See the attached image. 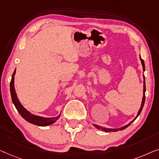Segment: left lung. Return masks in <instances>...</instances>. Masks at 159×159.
Returning <instances> with one entry per match:
<instances>
[{
	"instance_id": "8db88e82",
	"label": "left lung",
	"mask_w": 159,
	"mask_h": 159,
	"mask_svg": "<svg viewBox=\"0 0 159 159\" xmlns=\"http://www.w3.org/2000/svg\"><path fill=\"white\" fill-rule=\"evenodd\" d=\"M140 60H141V62H142V65H143V70H145V63H144V60H143L142 58L140 57ZM143 79H144V80H143V101H142L141 107H140V109H139V111H138V113L137 117H136L135 118V120L138 117V116L140 115V112H141V111H142V109H143V105H144V103H145V99H146V96H145V92H146V82H145V76H144V75H143ZM134 120H133V121H134ZM133 122H131L129 124L125 125V126L121 127V128H118V129H109V128H106V127H101V126H99V125H94V127H97V129H102V130H103V131L107 132V133H109V132H116V131H118V130H122V129L127 128V127H128L129 125H130Z\"/></svg>"
}]
</instances>
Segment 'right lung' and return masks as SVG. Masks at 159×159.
I'll use <instances>...</instances> for the list:
<instances>
[{
	"instance_id": "right-lung-1",
	"label": "right lung",
	"mask_w": 159,
	"mask_h": 159,
	"mask_svg": "<svg viewBox=\"0 0 159 159\" xmlns=\"http://www.w3.org/2000/svg\"><path fill=\"white\" fill-rule=\"evenodd\" d=\"M16 73V70L13 72L11 78V80L10 83V91H11V95L12 102L14 104L16 108L17 111L21 115L22 117L26 121L30 122V123L34 124L38 126H48L51 124L54 123V122L59 119L60 117V114L57 117H39V116H36L31 114L30 112L26 110L24 107L19 102V99H17L16 94V91L14 89V75Z\"/></svg>"
}]
</instances>
